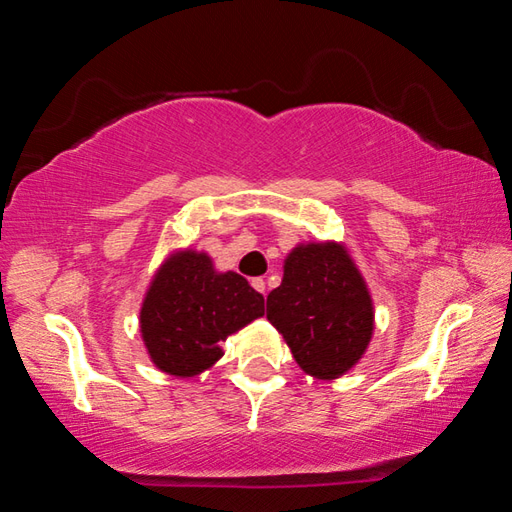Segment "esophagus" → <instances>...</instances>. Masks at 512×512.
Wrapping results in <instances>:
<instances>
[{"instance_id":"34e87169","label":"esophagus","mask_w":512,"mask_h":512,"mask_svg":"<svg viewBox=\"0 0 512 512\" xmlns=\"http://www.w3.org/2000/svg\"><path fill=\"white\" fill-rule=\"evenodd\" d=\"M250 284H253V287H255L259 293L266 291V282L262 280V277H253V282H250Z\"/></svg>"}]
</instances>
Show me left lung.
Segmentation results:
<instances>
[{
	"mask_svg": "<svg viewBox=\"0 0 512 512\" xmlns=\"http://www.w3.org/2000/svg\"><path fill=\"white\" fill-rule=\"evenodd\" d=\"M266 318L289 343L307 375L334 379L366 352L372 300L361 273L339 244L298 246L266 298Z\"/></svg>",
	"mask_w": 512,
	"mask_h": 512,
	"instance_id": "obj_1",
	"label": "left lung"
}]
</instances>
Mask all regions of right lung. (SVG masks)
Returning a JSON list of instances; mask_svg holds the SVG:
<instances>
[{"label":"right lung","instance_id":"right-lung-1","mask_svg":"<svg viewBox=\"0 0 512 512\" xmlns=\"http://www.w3.org/2000/svg\"><path fill=\"white\" fill-rule=\"evenodd\" d=\"M264 316V296L239 273H216L205 253L183 250L155 273L140 311L146 350L173 377H194L223 357L219 343Z\"/></svg>","mask_w":512,"mask_h":512}]
</instances>
